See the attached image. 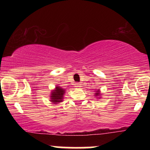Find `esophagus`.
Instances as JSON below:
<instances>
[{
    "mask_svg": "<svg viewBox=\"0 0 150 150\" xmlns=\"http://www.w3.org/2000/svg\"><path fill=\"white\" fill-rule=\"evenodd\" d=\"M75 87H77V88H79V87H81V84L79 83V82H77V83H75Z\"/></svg>",
    "mask_w": 150,
    "mask_h": 150,
    "instance_id": "34e87169",
    "label": "esophagus"
}]
</instances>
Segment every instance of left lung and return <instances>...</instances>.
I'll return each instance as SVG.
<instances>
[{"label": "left lung", "mask_w": 150, "mask_h": 150, "mask_svg": "<svg viewBox=\"0 0 150 150\" xmlns=\"http://www.w3.org/2000/svg\"><path fill=\"white\" fill-rule=\"evenodd\" d=\"M99 95H101L100 94V91H99V89H97V91H96L95 92V96H97V97H99ZM98 98V97H97Z\"/></svg>", "instance_id": "obj_1"}]
</instances>
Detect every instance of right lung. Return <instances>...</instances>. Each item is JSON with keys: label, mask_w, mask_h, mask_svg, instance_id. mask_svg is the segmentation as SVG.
<instances>
[{"label": "right lung", "mask_w": 150, "mask_h": 150, "mask_svg": "<svg viewBox=\"0 0 150 150\" xmlns=\"http://www.w3.org/2000/svg\"><path fill=\"white\" fill-rule=\"evenodd\" d=\"M65 91L64 89L61 88L60 86H56L54 90L51 91V101L53 104H58L59 102L63 101V95H64Z\"/></svg>", "instance_id": "add662e5"}]
</instances>
